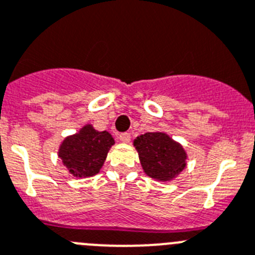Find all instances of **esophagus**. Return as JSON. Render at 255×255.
I'll use <instances>...</instances> for the list:
<instances>
[{"instance_id": "1", "label": "esophagus", "mask_w": 255, "mask_h": 255, "mask_svg": "<svg viewBox=\"0 0 255 255\" xmlns=\"http://www.w3.org/2000/svg\"><path fill=\"white\" fill-rule=\"evenodd\" d=\"M118 139H120L121 142H123V143H129L130 134L129 133H121V134L118 135Z\"/></svg>"}]
</instances>
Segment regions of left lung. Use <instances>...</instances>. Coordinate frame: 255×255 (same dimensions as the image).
Returning <instances> with one entry per match:
<instances>
[{
  "label": "left lung",
  "instance_id": "left-lung-1",
  "mask_svg": "<svg viewBox=\"0 0 255 255\" xmlns=\"http://www.w3.org/2000/svg\"><path fill=\"white\" fill-rule=\"evenodd\" d=\"M144 173L156 181L167 182L187 166V153L181 143L165 132H147L133 141Z\"/></svg>",
  "mask_w": 255,
  "mask_h": 255
}]
</instances>
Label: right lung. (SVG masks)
Returning <instances> with one entry per match:
<instances>
[{"instance_id": "right-lung-1", "label": "right lung", "mask_w": 255, "mask_h": 255, "mask_svg": "<svg viewBox=\"0 0 255 255\" xmlns=\"http://www.w3.org/2000/svg\"><path fill=\"white\" fill-rule=\"evenodd\" d=\"M114 143L109 132H99L92 125H85L77 133L64 138L59 146L58 156L74 177H90L103 167Z\"/></svg>"}]
</instances>
